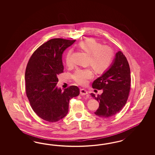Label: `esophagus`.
I'll use <instances>...</instances> for the list:
<instances>
[{
  "label": "esophagus",
  "mask_w": 155,
  "mask_h": 155,
  "mask_svg": "<svg viewBox=\"0 0 155 155\" xmlns=\"http://www.w3.org/2000/svg\"><path fill=\"white\" fill-rule=\"evenodd\" d=\"M80 94L82 95H88V92L84 89H81L80 90Z\"/></svg>",
  "instance_id": "obj_1"
}]
</instances>
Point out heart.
Masks as SVG:
<instances>
[{"label":"heart","mask_w":155,"mask_h":155,"mask_svg":"<svg viewBox=\"0 0 155 155\" xmlns=\"http://www.w3.org/2000/svg\"><path fill=\"white\" fill-rule=\"evenodd\" d=\"M79 46L86 53L89 54V64L98 73L107 71L111 65L114 57V52L111 48L102 45L94 38H88L80 42ZM71 50H69L66 56V64L68 66L72 65L71 60ZM93 77V72L89 68L78 69L73 74V79L80 85L84 86L88 81Z\"/></svg>","instance_id":"heart-1"}]
</instances>
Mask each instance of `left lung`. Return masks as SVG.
Instances as JSON below:
<instances>
[{
    "instance_id": "1",
    "label": "left lung",
    "mask_w": 155,
    "mask_h": 155,
    "mask_svg": "<svg viewBox=\"0 0 155 155\" xmlns=\"http://www.w3.org/2000/svg\"><path fill=\"white\" fill-rule=\"evenodd\" d=\"M131 84L130 69L126 56L119 51L110 69L101 77L95 80L92 86L96 89H103V93L97 97L91 96L99 102L95 114L100 117L108 118L121 111L129 96Z\"/></svg>"
}]
</instances>
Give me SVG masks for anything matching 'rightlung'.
<instances>
[{"mask_svg":"<svg viewBox=\"0 0 155 155\" xmlns=\"http://www.w3.org/2000/svg\"><path fill=\"white\" fill-rule=\"evenodd\" d=\"M75 40L52 38L33 52L25 73V91L34 112L43 120L55 122L65 117L69 101L80 94L76 86L58 89L57 76L64 72L62 54Z\"/></svg>","mask_w":155,"mask_h":155,"instance_id":"1","label":"right lung"}]
</instances>
